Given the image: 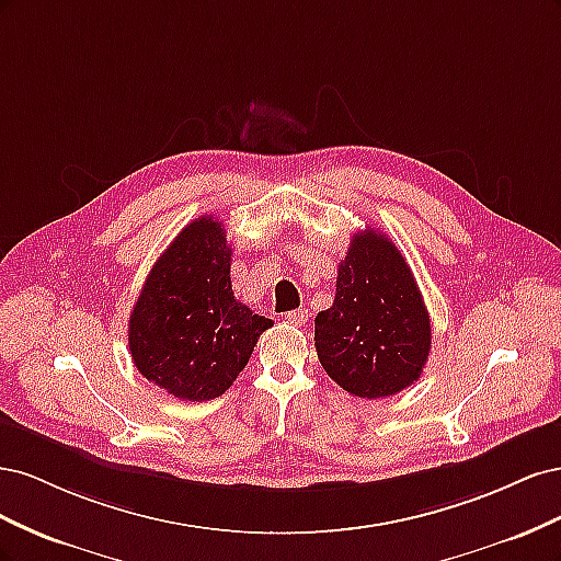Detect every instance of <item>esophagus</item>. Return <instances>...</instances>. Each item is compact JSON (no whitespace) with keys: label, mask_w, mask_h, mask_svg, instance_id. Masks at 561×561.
I'll return each mask as SVG.
<instances>
[{"label":"esophagus","mask_w":561,"mask_h":561,"mask_svg":"<svg viewBox=\"0 0 561 561\" xmlns=\"http://www.w3.org/2000/svg\"><path fill=\"white\" fill-rule=\"evenodd\" d=\"M285 320L290 322V325H301V322L309 320V311L307 309H295V311H287Z\"/></svg>","instance_id":"esophagus-1"}]
</instances>
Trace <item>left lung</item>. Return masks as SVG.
Masks as SVG:
<instances>
[{
	"label": "left lung",
	"mask_w": 561,
	"mask_h": 561,
	"mask_svg": "<svg viewBox=\"0 0 561 561\" xmlns=\"http://www.w3.org/2000/svg\"><path fill=\"white\" fill-rule=\"evenodd\" d=\"M322 369L355 398H388L412 386L431 353V316L410 264L375 229L353 233L336 295L316 316Z\"/></svg>",
	"instance_id": "obj_1"
}]
</instances>
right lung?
<instances>
[{"label": "right lung", "instance_id": "1", "mask_svg": "<svg viewBox=\"0 0 561 561\" xmlns=\"http://www.w3.org/2000/svg\"><path fill=\"white\" fill-rule=\"evenodd\" d=\"M225 225L198 217L151 266L128 320L135 367L168 396L213 400L241 375L271 320L231 290Z\"/></svg>", "mask_w": 561, "mask_h": 561}]
</instances>
